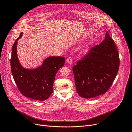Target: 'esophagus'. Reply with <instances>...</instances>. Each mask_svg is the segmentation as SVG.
<instances>
[{"instance_id": "esophagus-1", "label": "esophagus", "mask_w": 132, "mask_h": 132, "mask_svg": "<svg viewBox=\"0 0 132 132\" xmlns=\"http://www.w3.org/2000/svg\"><path fill=\"white\" fill-rule=\"evenodd\" d=\"M66 61H67V63L68 64H71V63H72V59L71 57H68V58L67 59Z\"/></svg>"}]
</instances>
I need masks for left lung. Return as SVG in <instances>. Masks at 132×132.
<instances>
[{
	"label": "left lung",
	"mask_w": 132,
	"mask_h": 132,
	"mask_svg": "<svg viewBox=\"0 0 132 132\" xmlns=\"http://www.w3.org/2000/svg\"><path fill=\"white\" fill-rule=\"evenodd\" d=\"M119 66V53L108 31L104 40L72 67L78 95L89 99L105 93L114 80Z\"/></svg>",
	"instance_id": "1"
}]
</instances>
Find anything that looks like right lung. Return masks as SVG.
Listing matches in <instances>:
<instances>
[{
    "mask_svg": "<svg viewBox=\"0 0 132 132\" xmlns=\"http://www.w3.org/2000/svg\"><path fill=\"white\" fill-rule=\"evenodd\" d=\"M22 34L20 33L12 47L10 65L12 76L19 90L24 97L44 101L53 93L56 74L64 66L65 59L62 56H50L36 68L29 69L23 67L16 53L17 41Z\"/></svg>",
    "mask_w": 132,
    "mask_h": 132,
    "instance_id": "right-lung-1",
    "label": "right lung"
}]
</instances>
